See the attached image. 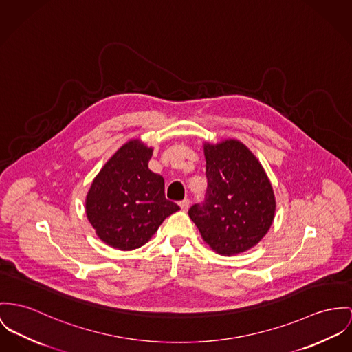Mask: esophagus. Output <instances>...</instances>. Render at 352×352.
Returning <instances> with one entry per match:
<instances>
[{"label": "esophagus", "instance_id": "34e87169", "mask_svg": "<svg viewBox=\"0 0 352 352\" xmlns=\"http://www.w3.org/2000/svg\"><path fill=\"white\" fill-rule=\"evenodd\" d=\"M189 199H184V201H181V202H179V206H181V209H182L184 212H186V210L189 209Z\"/></svg>", "mask_w": 352, "mask_h": 352}]
</instances>
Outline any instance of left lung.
Listing matches in <instances>:
<instances>
[{"label":"left lung","mask_w":352,"mask_h":352,"mask_svg":"<svg viewBox=\"0 0 352 352\" xmlns=\"http://www.w3.org/2000/svg\"><path fill=\"white\" fill-rule=\"evenodd\" d=\"M208 197L189 217L216 253L234 256L256 246L271 229L276 198L256 155L237 139L204 143Z\"/></svg>","instance_id":"obj_1"}]
</instances>
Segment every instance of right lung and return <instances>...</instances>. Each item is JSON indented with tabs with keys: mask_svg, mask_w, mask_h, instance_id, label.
<instances>
[{
	"mask_svg": "<svg viewBox=\"0 0 352 352\" xmlns=\"http://www.w3.org/2000/svg\"><path fill=\"white\" fill-rule=\"evenodd\" d=\"M153 147L140 139L126 142L94 178L85 214L96 236L119 250L150 241L163 221L179 210L164 197V181L148 168Z\"/></svg>",
	"mask_w": 352,
	"mask_h": 352,
	"instance_id": "obj_1",
	"label": "right lung"
}]
</instances>
